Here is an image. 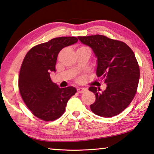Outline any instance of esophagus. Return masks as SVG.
Listing matches in <instances>:
<instances>
[{"label": "esophagus", "instance_id": "34e87169", "mask_svg": "<svg viewBox=\"0 0 154 154\" xmlns=\"http://www.w3.org/2000/svg\"><path fill=\"white\" fill-rule=\"evenodd\" d=\"M87 90L86 88H77V92H79V93H83V92H86Z\"/></svg>", "mask_w": 154, "mask_h": 154}]
</instances>
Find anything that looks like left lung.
Here are the masks:
<instances>
[{
    "instance_id": "1",
    "label": "left lung",
    "mask_w": 154,
    "mask_h": 154,
    "mask_svg": "<svg viewBox=\"0 0 154 154\" xmlns=\"http://www.w3.org/2000/svg\"><path fill=\"white\" fill-rule=\"evenodd\" d=\"M90 46L97 58V75L104 79L106 89L90 86L96 96L90 109L103 117H112L123 112L137 90L140 70L132 50L125 43L101 35L77 37Z\"/></svg>"
}]
</instances>
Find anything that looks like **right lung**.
<instances>
[{
    "mask_svg": "<svg viewBox=\"0 0 154 154\" xmlns=\"http://www.w3.org/2000/svg\"><path fill=\"white\" fill-rule=\"evenodd\" d=\"M75 37L53 38L31 48L24 58L18 86L24 103L34 116L52 121L62 115L67 102L77 92L75 87L60 88L52 82L58 53L66 46L77 42Z\"/></svg>",
    "mask_w": 154,
    "mask_h": 154,
    "instance_id": "add662e5",
    "label": "right lung"
}]
</instances>
